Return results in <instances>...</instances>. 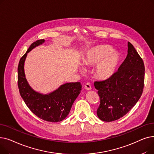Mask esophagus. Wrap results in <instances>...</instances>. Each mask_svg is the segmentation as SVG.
<instances>
[{"label":"esophagus","mask_w":154,"mask_h":154,"mask_svg":"<svg viewBox=\"0 0 154 154\" xmlns=\"http://www.w3.org/2000/svg\"><path fill=\"white\" fill-rule=\"evenodd\" d=\"M84 88H85V89L87 90V91H90V90H91V88H91V84L89 83L85 84V85L84 86Z\"/></svg>","instance_id":"esophagus-1"}]
</instances>
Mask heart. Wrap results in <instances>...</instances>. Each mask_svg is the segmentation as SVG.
<instances>
[{
	"mask_svg": "<svg viewBox=\"0 0 154 154\" xmlns=\"http://www.w3.org/2000/svg\"><path fill=\"white\" fill-rule=\"evenodd\" d=\"M120 61V55L112 47L100 45L90 48L83 57V62L87 66L95 68V74L100 80H107L115 74ZM80 70L85 71V67L80 65Z\"/></svg>",
	"mask_w": 154,
	"mask_h": 154,
	"instance_id": "b5f03b06",
	"label": "heart"
}]
</instances>
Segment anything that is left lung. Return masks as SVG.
Instances as JSON below:
<instances>
[{"label": "left lung", "instance_id": "1", "mask_svg": "<svg viewBox=\"0 0 154 154\" xmlns=\"http://www.w3.org/2000/svg\"><path fill=\"white\" fill-rule=\"evenodd\" d=\"M127 52L125 59L114 75L109 79L94 82L100 99L97 115L104 122H112L124 116L142 94L143 62L130 42H128Z\"/></svg>", "mask_w": 154, "mask_h": 154}]
</instances>
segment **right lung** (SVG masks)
<instances>
[{"label":"right lung","instance_id":"obj_1","mask_svg":"<svg viewBox=\"0 0 154 154\" xmlns=\"http://www.w3.org/2000/svg\"><path fill=\"white\" fill-rule=\"evenodd\" d=\"M45 40L41 39L32 44L20 59L18 66V87L20 94L29 109L44 120L58 122L66 119L73 103L82 90L80 82L66 83L53 92L44 94L35 91L29 84L24 71V63L27 54Z\"/></svg>","mask_w":154,"mask_h":154}]
</instances>
